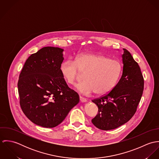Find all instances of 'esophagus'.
I'll return each instance as SVG.
<instances>
[{"mask_svg": "<svg viewBox=\"0 0 159 159\" xmlns=\"http://www.w3.org/2000/svg\"><path fill=\"white\" fill-rule=\"evenodd\" d=\"M80 101L82 102H87V100H86L84 97H81V96H80Z\"/></svg>", "mask_w": 159, "mask_h": 159, "instance_id": "34e87169", "label": "esophagus"}]
</instances>
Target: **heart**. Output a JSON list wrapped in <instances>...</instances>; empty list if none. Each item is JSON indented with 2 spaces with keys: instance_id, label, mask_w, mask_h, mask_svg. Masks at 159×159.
Instances as JSON below:
<instances>
[{
  "instance_id": "heart-1",
  "label": "heart",
  "mask_w": 159,
  "mask_h": 159,
  "mask_svg": "<svg viewBox=\"0 0 159 159\" xmlns=\"http://www.w3.org/2000/svg\"><path fill=\"white\" fill-rule=\"evenodd\" d=\"M80 71L86 73L84 81L76 86L78 92L84 95L93 92L102 95L116 85L121 72V65L119 61L102 54L83 53L78 56L75 61L67 59L61 66V73L70 85H75L79 80Z\"/></svg>"
}]
</instances>
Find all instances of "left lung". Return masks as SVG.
<instances>
[{
    "mask_svg": "<svg viewBox=\"0 0 159 159\" xmlns=\"http://www.w3.org/2000/svg\"><path fill=\"white\" fill-rule=\"evenodd\" d=\"M122 75L117 84L107 94L92 101L98 108L92 119L98 129L110 130L128 122L136 113L144 89V78L138 63L124 48Z\"/></svg>",
    "mask_w": 159,
    "mask_h": 159,
    "instance_id": "obj_1",
    "label": "left lung"
}]
</instances>
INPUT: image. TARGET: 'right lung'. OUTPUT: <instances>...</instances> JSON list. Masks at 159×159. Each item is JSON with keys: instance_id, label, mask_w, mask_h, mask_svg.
I'll use <instances>...</instances> for the list:
<instances>
[{"instance_id": "right-lung-1", "label": "right lung", "mask_w": 159, "mask_h": 159, "mask_svg": "<svg viewBox=\"0 0 159 159\" xmlns=\"http://www.w3.org/2000/svg\"><path fill=\"white\" fill-rule=\"evenodd\" d=\"M46 46L26 60L18 82L20 104L26 117L36 125L52 128L60 124L79 101L61 71L62 51Z\"/></svg>"}]
</instances>
